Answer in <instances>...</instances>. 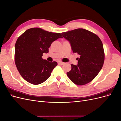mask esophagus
Segmentation results:
<instances>
[{"instance_id":"34e87169","label":"esophagus","mask_w":121,"mask_h":121,"mask_svg":"<svg viewBox=\"0 0 121 121\" xmlns=\"http://www.w3.org/2000/svg\"><path fill=\"white\" fill-rule=\"evenodd\" d=\"M65 64V63H63V62H62V61H59V62H58V64L60 65H63Z\"/></svg>"}]
</instances>
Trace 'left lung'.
I'll use <instances>...</instances> for the list:
<instances>
[{
    "label": "left lung",
    "mask_w": 121,
    "mask_h": 121,
    "mask_svg": "<svg viewBox=\"0 0 121 121\" xmlns=\"http://www.w3.org/2000/svg\"><path fill=\"white\" fill-rule=\"evenodd\" d=\"M69 41L74 53H77L78 64L71 65L67 75L78 85L91 82L98 75L104 63V53L102 43L98 36L84 29H77L61 33Z\"/></svg>",
    "instance_id": "1"
}]
</instances>
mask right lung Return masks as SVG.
<instances>
[{
    "instance_id": "obj_1",
    "label": "right lung",
    "mask_w": 121,
    "mask_h": 121,
    "mask_svg": "<svg viewBox=\"0 0 121 121\" xmlns=\"http://www.w3.org/2000/svg\"><path fill=\"white\" fill-rule=\"evenodd\" d=\"M60 38V33L49 32L41 28L27 30L17 38L15 45V64L22 77L27 82L38 85L45 82L57 65L43 60L52 43Z\"/></svg>"
}]
</instances>
